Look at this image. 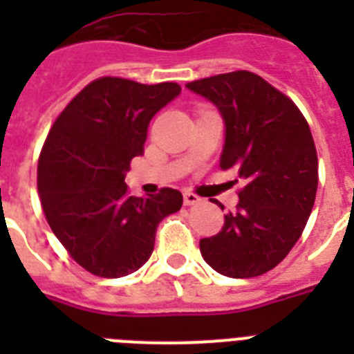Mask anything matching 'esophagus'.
I'll use <instances>...</instances> for the list:
<instances>
[{"label": "esophagus", "instance_id": "34e87169", "mask_svg": "<svg viewBox=\"0 0 354 354\" xmlns=\"http://www.w3.org/2000/svg\"><path fill=\"white\" fill-rule=\"evenodd\" d=\"M200 202H202V198H200L198 195H195V193H189V192L184 193V204L186 205H196L200 204Z\"/></svg>", "mask_w": 354, "mask_h": 354}]
</instances>
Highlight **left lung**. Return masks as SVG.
<instances>
[{
  "mask_svg": "<svg viewBox=\"0 0 354 354\" xmlns=\"http://www.w3.org/2000/svg\"><path fill=\"white\" fill-rule=\"evenodd\" d=\"M186 86L220 109V168H234L243 183L220 232L200 239L202 257L225 277H261L287 257L314 207L319 174L308 122L286 93L250 71Z\"/></svg>",
  "mask_w": 354,
  "mask_h": 354,
  "instance_id": "left-lung-1",
  "label": "left lung"
}]
</instances>
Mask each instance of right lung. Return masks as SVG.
Returning <instances> with one entry per match:
<instances>
[{"instance_id": "add662e5", "label": "right lung", "mask_w": 354, "mask_h": 354, "mask_svg": "<svg viewBox=\"0 0 354 354\" xmlns=\"http://www.w3.org/2000/svg\"><path fill=\"white\" fill-rule=\"evenodd\" d=\"M179 92L170 81L99 77L49 129L37 167L42 211L68 255L95 277L140 270L152 255L158 225L183 207L177 189L129 196L124 183L131 159L143 154L149 122Z\"/></svg>"}]
</instances>
